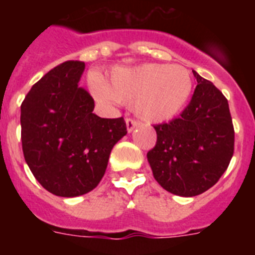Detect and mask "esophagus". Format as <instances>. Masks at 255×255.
Returning a JSON list of instances; mask_svg holds the SVG:
<instances>
[{"mask_svg": "<svg viewBox=\"0 0 255 255\" xmlns=\"http://www.w3.org/2000/svg\"><path fill=\"white\" fill-rule=\"evenodd\" d=\"M139 125V123L134 119H126V129H128V132H131L132 130Z\"/></svg>", "mask_w": 255, "mask_h": 255, "instance_id": "34e87169", "label": "esophagus"}]
</instances>
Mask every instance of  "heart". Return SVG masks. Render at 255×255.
Segmentation results:
<instances>
[{"label": "heart", "instance_id": "1", "mask_svg": "<svg viewBox=\"0 0 255 255\" xmlns=\"http://www.w3.org/2000/svg\"><path fill=\"white\" fill-rule=\"evenodd\" d=\"M100 100L134 105L135 114L150 124L166 123L180 115L193 93V79L185 67L147 64L114 70L110 84L94 78Z\"/></svg>", "mask_w": 255, "mask_h": 255}]
</instances>
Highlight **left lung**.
I'll use <instances>...</instances> for the list:
<instances>
[{
    "instance_id": "1",
    "label": "left lung",
    "mask_w": 255,
    "mask_h": 255,
    "mask_svg": "<svg viewBox=\"0 0 255 255\" xmlns=\"http://www.w3.org/2000/svg\"><path fill=\"white\" fill-rule=\"evenodd\" d=\"M198 85L180 117L154 125L157 143L147 153L153 176L164 190L195 197L215 185L234 154L233 119L226 97L193 71Z\"/></svg>"
}]
</instances>
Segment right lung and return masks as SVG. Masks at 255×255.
Masks as SVG:
<instances>
[{
    "label": "right lung",
    "instance_id": "obj_1",
    "mask_svg": "<svg viewBox=\"0 0 255 255\" xmlns=\"http://www.w3.org/2000/svg\"><path fill=\"white\" fill-rule=\"evenodd\" d=\"M82 61H66L38 80L21 103L24 158L40 185L58 197L93 190L115 144L126 135L124 117L93 114L94 101L79 82Z\"/></svg>",
    "mask_w": 255,
    "mask_h": 255
}]
</instances>
